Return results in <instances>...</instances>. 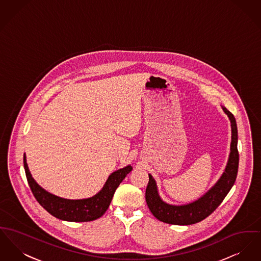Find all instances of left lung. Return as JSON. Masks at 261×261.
Masks as SVG:
<instances>
[{"label":"left lung","instance_id":"left-lung-1","mask_svg":"<svg viewBox=\"0 0 261 261\" xmlns=\"http://www.w3.org/2000/svg\"><path fill=\"white\" fill-rule=\"evenodd\" d=\"M229 116L231 126L230 158L225 172L218 182L201 198L182 206H173L165 203L158 194L156 184L151 174L146 188V201L152 214L159 220L171 225H192L212 214L223 202L236 181L239 169L238 127L236 118L226 108H223Z\"/></svg>","mask_w":261,"mask_h":261}]
</instances>
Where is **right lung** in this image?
<instances>
[{
    "instance_id": "right-lung-1",
    "label": "right lung",
    "mask_w": 261,
    "mask_h": 261,
    "mask_svg": "<svg viewBox=\"0 0 261 261\" xmlns=\"http://www.w3.org/2000/svg\"><path fill=\"white\" fill-rule=\"evenodd\" d=\"M23 167L28 182L37 202L49 214L69 222H90L101 217L108 210L116 188L132 170V167L128 166L111 173L103 188L93 197L70 200L60 198L47 192L34 181L27 164L25 154H23Z\"/></svg>"
}]
</instances>
